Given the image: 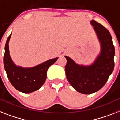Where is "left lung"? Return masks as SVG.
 <instances>
[{"mask_svg":"<svg viewBox=\"0 0 120 120\" xmlns=\"http://www.w3.org/2000/svg\"><path fill=\"white\" fill-rule=\"evenodd\" d=\"M101 45V52L90 65H79L65 56L67 63L65 72L68 82L78 92L89 94L103 87L114 68L115 48L107 29L94 20L90 21Z\"/></svg>","mask_w":120,"mask_h":120,"instance_id":"8db88e82","label":"left lung"}]
</instances>
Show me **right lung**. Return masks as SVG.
Instances as JSON below:
<instances>
[{
    "instance_id": "obj_1",
    "label": "right lung",
    "mask_w": 120,
    "mask_h": 120,
    "mask_svg": "<svg viewBox=\"0 0 120 120\" xmlns=\"http://www.w3.org/2000/svg\"><path fill=\"white\" fill-rule=\"evenodd\" d=\"M11 36V34L6 42L4 57V68L8 78L12 85L19 91L30 93L38 90L46 81L48 68L57 61L58 57L48 60L31 68L17 66L10 55L8 43Z\"/></svg>"
}]
</instances>
